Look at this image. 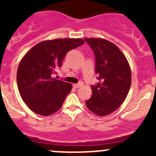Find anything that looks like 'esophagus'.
<instances>
[{"label":"esophagus","instance_id":"obj_1","mask_svg":"<svg viewBox=\"0 0 156 156\" xmlns=\"http://www.w3.org/2000/svg\"><path fill=\"white\" fill-rule=\"evenodd\" d=\"M83 86V83L82 82H80L78 83H76V84H73V87L74 88H79Z\"/></svg>","mask_w":156,"mask_h":156}]
</instances>
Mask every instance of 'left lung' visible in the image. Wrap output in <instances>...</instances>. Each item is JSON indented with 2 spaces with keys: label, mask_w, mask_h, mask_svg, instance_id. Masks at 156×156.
<instances>
[{
  "label": "left lung",
  "mask_w": 156,
  "mask_h": 156,
  "mask_svg": "<svg viewBox=\"0 0 156 156\" xmlns=\"http://www.w3.org/2000/svg\"><path fill=\"white\" fill-rule=\"evenodd\" d=\"M95 55V73L99 82L92 85V96L86 105L92 112L105 116L123 103L131 84V71L119 48L101 38H84Z\"/></svg>",
  "instance_id": "obj_1"
}]
</instances>
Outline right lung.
I'll list each match as a JSON object with an SVG mask.
<instances>
[{"mask_svg": "<svg viewBox=\"0 0 156 156\" xmlns=\"http://www.w3.org/2000/svg\"><path fill=\"white\" fill-rule=\"evenodd\" d=\"M84 44L77 38L44 41L27 52L17 71L18 89L29 108L37 114L50 115L62 105L72 84L54 79L69 51Z\"/></svg>", "mask_w": 156, "mask_h": 156, "instance_id": "obj_1", "label": "right lung"}]
</instances>
